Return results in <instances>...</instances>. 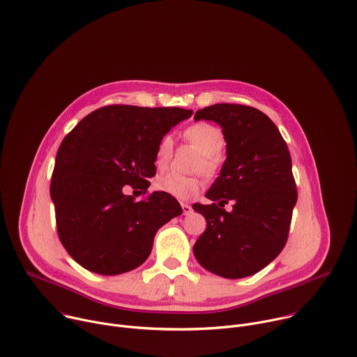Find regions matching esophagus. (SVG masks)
Returning a JSON list of instances; mask_svg holds the SVG:
<instances>
[{
    "mask_svg": "<svg viewBox=\"0 0 357 357\" xmlns=\"http://www.w3.org/2000/svg\"><path fill=\"white\" fill-rule=\"evenodd\" d=\"M182 211H183V215H185V216H186V215H190V213L193 212L192 206L188 205V203H182Z\"/></svg>",
    "mask_w": 357,
    "mask_h": 357,
    "instance_id": "34e87169",
    "label": "esophagus"
}]
</instances>
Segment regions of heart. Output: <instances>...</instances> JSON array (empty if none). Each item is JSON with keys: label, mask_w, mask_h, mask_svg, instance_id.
Masks as SVG:
<instances>
[{"label": "heart", "mask_w": 357, "mask_h": 357, "mask_svg": "<svg viewBox=\"0 0 357 357\" xmlns=\"http://www.w3.org/2000/svg\"><path fill=\"white\" fill-rule=\"evenodd\" d=\"M186 138L195 145V148L203 155L202 172L212 175L216 171V160L213 158L225 146V135L220 128L208 124L199 123L189 127L185 131ZM172 154V137L164 135L158 142L155 152V164L158 168H165L171 160ZM155 189L171 195L181 200H188L193 197L200 188V182L196 178H188L178 174H164L155 179Z\"/></svg>", "instance_id": "1"}]
</instances>
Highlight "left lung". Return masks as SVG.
I'll return each instance as SVG.
<instances>
[{
    "mask_svg": "<svg viewBox=\"0 0 357 357\" xmlns=\"http://www.w3.org/2000/svg\"><path fill=\"white\" fill-rule=\"evenodd\" d=\"M195 120L220 126L226 161L206 192L212 205L192 206L206 219L193 254L219 277H250L268 266L287 243L298 197L288 146L277 126L248 106L213 105L197 110ZM229 201L234 209L226 213Z\"/></svg>",
    "mask_w": 357,
    "mask_h": 357,
    "instance_id": "1",
    "label": "left lung"
}]
</instances>
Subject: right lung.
<instances>
[{"label": "right lung", "mask_w": 357, "mask_h": 357, "mask_svg": "<svg viewBox=\"0 0 357 357\" xmlns=\"http://www.w3.org/2000/svg\"><path fill=\"white\" fill-rule=\"evenodd\" d=\"M178 107L107 106L86 116L62 141L50 183L59 238L70 257L100 275L139 267L157 231L182 213L154 192L137 202L126 185L148 189L155 152L172 127L192 116Z\"/></svg>", "instance_id": "obj_1"}]
</instances>
